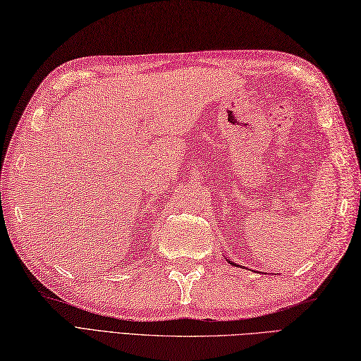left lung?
<instances>
[{
	"instance_id": "left-lung-1",
	"label": "left lung",
	"mask_w": 361,
	"mask_h": 361,
	"mask_svg": "<svg viewBox=\"0 0 361 361\" xmlns=\"http://www.w3.org/2000/svg\"><path fill=\"white\" fill-rule=\"evenodd\" d=\"M228 262H230V260H228ZM231 263V265H235V263H233V262H230Z\"/></svg>"
}]
</instances>
